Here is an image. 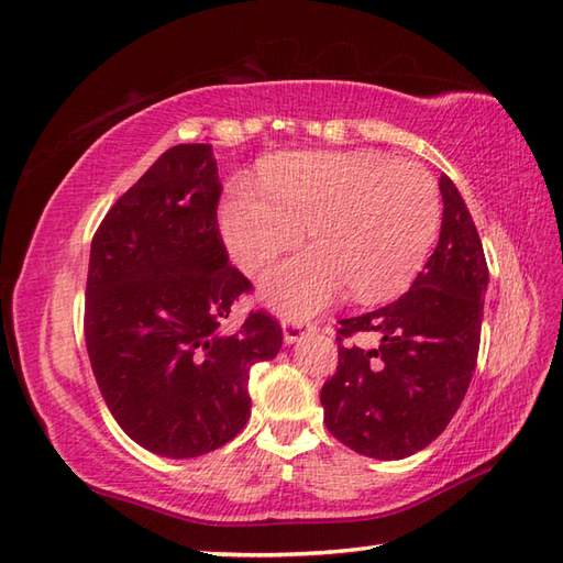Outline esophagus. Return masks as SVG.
Returning <instances> with one entry per match:
<instances>
[{"instance_id": "obj_1", "label": "esophagus", "mask_w": 563, "mask_h": 563, "mask_svg": "<svg viewBox=\"0 0 563 563\" xmlns=\"http://www.w3.org/2000/svg\"><path fill=\"white\" fill-rule=\"evenodd\" d=\"M282 328H284V340H286V344H294V342L301 340L303 334L313 332L316 324H313V322H306V320L289 318V320H284Z\"/></svg>"}]
</instances>
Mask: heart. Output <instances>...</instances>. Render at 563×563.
Listing matches in <instances>:
<instances>
[{"mask_svg": "<svg viewBox=\"0 0 563 563\" xmlns=\"http://www.w3.org/2000/svg\"><path fill=\"white\" fill-rule=\"evenodd\" d=\"M260 187H229L219 229L247 274L272 265L308 229L313 247L262 286L267 301L291 316L316 313L346 286L366 303L402 294L441 231L443 202L431 173L383 154H284L262 168Z\"/></svg>", "mask_w": 563, "mask_h": 563, "instance_id": "1", "label": "heart"}]
</instances>
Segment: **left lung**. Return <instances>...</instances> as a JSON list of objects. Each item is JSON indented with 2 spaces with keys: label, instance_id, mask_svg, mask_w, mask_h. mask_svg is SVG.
Wrapping results in <instances>:
<instances>
[{
  "label": "left lung",
  "instance_id": "obj_1",
  "mask_svg": "<svg viewBox=\"0 0 563 563\" xmlns=\"http://www.w3.org/2000/svg\"><path fill=\"white\" fill-rule=\"evenodd\" d=\"M439 245L415 284L373 313L340 320V364L322 385L336 441L376 460H402L439 439L472 380L489 269L465 199L441 176ZM376 335V347L347 342Z\"/></svg>",
  "mask_w": 563,
  "mask_h": 563
}]
</instances>
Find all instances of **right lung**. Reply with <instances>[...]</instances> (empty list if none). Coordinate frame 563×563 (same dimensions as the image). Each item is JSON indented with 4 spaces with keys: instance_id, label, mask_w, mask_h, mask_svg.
<instances>
[{
    "instance_id": "1",
    "label": "right lung",
    "mask_w": 563,
    "mask_h": 563,
    "mask_svg": "<svg viewBox=\"0 0 563 563\" xmlns=\"http://www.w3.org/2000/svg\"><path fill=\"white\" fill-rule=\"evenodd\" d=\"M209 144H178L110 207L91 243L84 334L110 415L146 451L197 457L250 419V368L282 349L265 310L223 332L253 289L229 265Z\"/></svg>"
}]
</instances>
